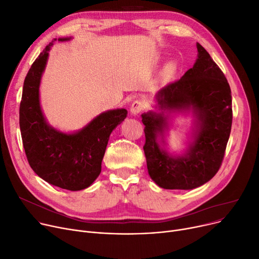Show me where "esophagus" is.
Here are the masks:
<instances>
[{
	"label": "esophagus",
	"mask_w": 259,
	"mask_h": 259,
	"mask_svg": "<svg viewBox=\"0 0 259 259\" xmlns=\"http://www.w3.org/2000/svg\"><path fill=\"white\" fill-rule=\"evenodd\" d=\"M145 108V103L141 100H137L134 101L130 107V112L133 115H138L140 112H142Z\"/></svg>",
	"instance_id": "34e87169"
}]
</instances>
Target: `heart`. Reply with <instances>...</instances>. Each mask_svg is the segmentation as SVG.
Listing matches in <instances>:
<instances>
[{"mask_svg": "<svg viewBox=\"0 0 259 259\" xmlns=\"http://www.w3.org/2000/svg\"><path fill=\"white\" fill-rule=\"evenodd\" d=\"M170 70H171V67H168V68H167V72L170 71Z\"/></svg>", "mask_w": 259, "mask_h": 259, "instance_id": "b5f03b06", "label": "heart"}]
</instances>
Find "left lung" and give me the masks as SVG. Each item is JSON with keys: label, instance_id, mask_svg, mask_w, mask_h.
Wrapping results in <instances>:
<instances>
[{"label": "left lung", "instance_id": "left-lung-1", "mask_svg": "<svg viewBox=\"0 0 259 259\" xmlns=\"http://www.w3.org/2000/svg\"><path fill=\"white\" fill-rule=\"evenodd\" d=\"M197 59L181 77L160 89L155 111L142 114L148 173L164 189L191 190L209 182L219 171L232 126V97L220 67L200 44ZM192 112V141L182 155L165 149V132L173 114Z\"/></svg>", "mask_w": 259, "mask_h": 259}]
</instances>
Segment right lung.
Wrapping results in <instances>:
<instances>
[{
	"label": "right lung",
	"mask_w": 259,
	"mask_h": 259,
	"mask_svg": "<svg viewBox=\"0 0 259 259\" xmlns=\"http://www.w3.org/2000/svg\"><path fill=\"white\" fill-rule=\"evenodd\" d=\"M54 40L39 53L25 77L20 129L27 159L39 178L56 187L79 191L98 179L109 137L128 111L122 108L105 111L72 133L50 126L40 108L39 84Z\"/></svg>",
	"instance_id": "right-lung-1"
}]
</instances>
